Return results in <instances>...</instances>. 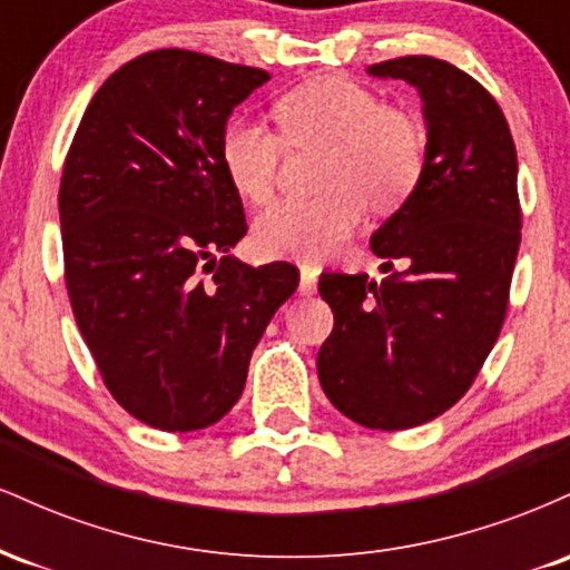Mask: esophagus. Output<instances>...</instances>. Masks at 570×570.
Instances as JSON below:
<instances>
[{"label":"esophagus","instance_id":"1","mask_svg":"<svg viewBox=\"0 0 570 570\" xmlns=\"http://www.w3.org/2000/svg\"><path fill=\"white\" fill-rule=\"evenodd\" d=\"M313 292H316V271H313V267H303V271H299V294Z\"/></svg>","mask_w":570,"mask_h":570}]
</instances>
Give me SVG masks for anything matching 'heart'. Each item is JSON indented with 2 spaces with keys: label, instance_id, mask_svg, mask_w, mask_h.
<instances>
[{
  "label": "heart",
  "instance_id": "b5f03b06",
  "mask_svg": "<svg viewBox=\"0 0 570 570\" xmlns=\"http://www.w3.org/2000/svg\"><path fill=\"white\" fill-rule=\"evenodd\" d=\"M276 117L281 134L244 117L222 130L219 160L235 193L252 203L271 198L284 158L281 135L292 147H326L322 187L330 193L265 208L254 222V246L265 257H330L362 225L364 200L377 212L399 208L426 171V136L415 117L345 77L286 90Z\"/></svg>",
  "mask_w": 570,
  "mask_h": 570
}]
</instances>
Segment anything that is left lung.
<instances>
[{"instance_id": "left-lung-1", "label": "left lung", "mask_w": 570, "mask_h": 570, "mask_svg": "<svg viewBox=\"0 0 570 570\" xmlns=\"http://www.w3.org/2000/svg\"><path fill=\"white\" fill-rule=\"evenodd\" d=\"M367 71L421 94L426 171L370 240L402 273L318 278L335 326L316 367L343 415L399 431L453 407L499 340L522 227L517 149L495 98L453 63L404 56Z\"/></svg>"}]
</instances>
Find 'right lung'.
<instances>
[{"label":"right lung","instance_id":"obj_1","mask_svg":"<svg viewBox=\"0 0 570 570\" xmlns=\"http://www.w3.org/2000/svg\"><path fill=\"white\" fill-rule=\"evenodd\" d=\"M267 80L265 69L193 50L144 53L96 90L63 163L71 311L109 394L153 429L225 417L265 326L299 284L289 263L252 267L230 254L246 214L219 139Z\"/></svg>","mask_w":570,"mask_h":570}]
</instances>
